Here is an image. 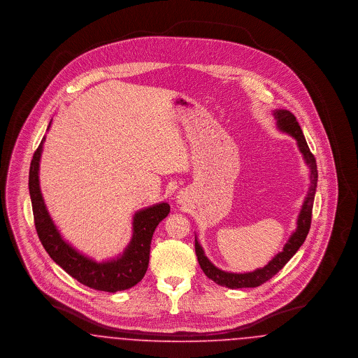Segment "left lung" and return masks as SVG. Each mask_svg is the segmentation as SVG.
Segmentation results:
<instances>
[{
	"mask_svg": "<svg viewBox=\"0 0 358 358\" xmlns=\"http://www.w3.org/2000/svg\"><path fill=\"white\" fill-rule=\"evenodd\" d=\"M273 117L276 120V126L280 131L287 133L291 136L296 139V145L299 152L303 155V159L310 168V187L307 192L306 199L302 205V209L298 216L296 222V229L292 232L289 236V241L283 247V251H280L278 255L273 257V260L268 262L262 268H257L252 273H227L213 266L209 259L205 256L204 250L200 245V243L194 241V248H196V255L201 270L204 271L205 275L212 279L215 283L228 287V289H247V287H257L267 280H270L273 275L279 273L285 264L289 262L295 252L301 248V245L305 243L307 234L310 231V224H311V213H313V204H314V196L317 190V181H318V171H317V162L314 155L310 152L307 146L306 139L302 133V129L298 123L296 118L294 117L292 113L287 110H275Z\"/></svg>",
	"mask_w": 358,
	"mask_h": 358,
	"instance_id": "obj_1",
	"label": "left lung"
}]
</instances>
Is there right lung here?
<instances>
[{
  "mask_svg": "<svg viewBox=\"0 0 358 358\" xmlns=\"http://www.w3.org/2000/svg\"><path fill=\"white\" fill-rule=\"evenodd\" d=\"M44 141L45 136L34 152L29 169V194L34 225L43 247L56 264L90 289L117 292L136 286L145 276L149 266L154 231L169 215L171 206L168 203H161L138 210L133 219L131 241L117 259L98 263L87 257L62 238L44 203L38 181V166Z\"/></svg>",
  "mask_w": 358,
  "mask_h": 358,
  "instance_id": "right-lung-1",
  "label": "right lung"
}]
</instances>
